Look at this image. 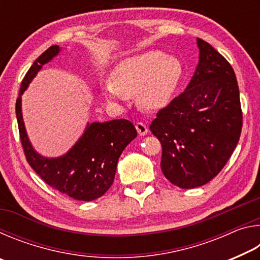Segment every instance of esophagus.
Segmentation results:
<instances>
[{
	"label": "esophagus",
	"instance_id": "34e87169",
	"mask_svg": "<svg viewBox=\"0 0 260 260\" xmlns=\"http://www.w3.org/2000/svg\"><path fill=\"white\" fill-rule=\"evenodd\" d=\"M135 127H136V131H138V133H139V135H141V136H143V135H146L147 133H148V127L143 124V122H141V121H139V122H136V125H135Z\"/></svg>",
	"mask_w": 260,
	"mask_h": 260
}]
</instances>
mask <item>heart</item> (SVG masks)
<instances>
[{"instance_id":"1","label":"heart","mask_w":260,"mask_h":260,"mask_svg":"<svg viewBox=\"0 0 260 260\" xmlns=\"http://www.w3.org/2000/svg\"><path fill=\"white\" fill-rule=\"evenodd\" d=\"M182 76V63L177 57L148 50L120 60L103 87V94L110 101L136 95L141 108L158 110L170 102Z\"/></svg>"}]
</instances>
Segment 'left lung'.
Segmentation results:
<instances>
[{"label": "left lung", "mask_w": 260, "mask_h": 260, "mask_svg": "<svg viewBox=\"0 0 260 260\" xmlns=\"http://www.w3.org/2000/svg\"><path fill=\"white\" fill-rule=\"evenodd\" d=\"M200 61L186 90L157 112L151 133L161 144L160 169L179 188L217 177L242 131L240 90L232 65L202 39Z\"/></svg>", "instance_id": "obj_1"}]
</instances>
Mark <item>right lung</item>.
Masks as SVG:
<instances>
[{
    "label": "right lung",
    "mask_w": 260,
    "mask_h": 260,
    "mask_svg": "<svg viewBox=\"0 0 260 260\" xmlns=\"http://www.w3.org/2000/svg\"><path fill=\"white\" fill-rule=\"evenodd\" d=\"M58 52V46L48 48L34 60L21 81L16 101L20 142L29 166L52 189L78 201H94L103 196L112 186L118 159L127 144L136 138L138 132L126 119L93 122L88 124L85 133L67 155L45 158L35 152L25 131L21 95L42 65Z\"/></svg>",
    "instance_id": "right-lung-1"
}]
</instances>
